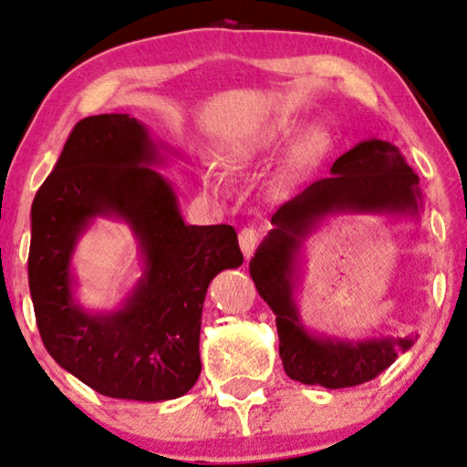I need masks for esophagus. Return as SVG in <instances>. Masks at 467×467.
<instances>
[{
	"instance_id": "34e87169",
	"label": "esophagus",
	"mask_w": 467,
	"mask_h": 467,
	"mask_svg": "<svg viewBox=\"0 0 467 467\" xmlns=\"http://www.w3.org/2000/svg\"><path fill=\"white\" fill-rule=\"evenodd\" d=\"M258 241H261V234H258L256 228H244L239 233V245H241V252H244L245 258H250L254 250H256Z\"/></svg>"
}]
</instances>
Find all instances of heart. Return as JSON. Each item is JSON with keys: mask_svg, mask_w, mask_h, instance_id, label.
Masks as SVG:
<instances>
[{"mask_svg": "<svg viewBox=\"0 0 467 467\" xmlns=\"http://www.w3.org/2000/svg\"><path fill=\"white\" fill-rule=\"evenodd\" d=\"M293 131V120H288L285 116L265 122V125L245 133L244 138H239L230 146L226 155L228 168H237L241 163H247L252 159L275 150L277 146H282L291 138ZM329 150H332V133L326 127H310L293 144L291 155H288V161L285 165V181L302 179L327 157ZM202 181L213 190H222L226 185V176L213 161H202Z\"/></svg>", "mask_w": 467, "mask_h": 467, "instance_id": "obj_1", "label": "heart"}]
</instances>
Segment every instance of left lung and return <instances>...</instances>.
I'll return each instance as SVG.
<instances>
[{
  "instance_id": "obj_1",
  "label": "left lung",
  "mask_w": 467,
  "mask_h": 467,
  "mask_svg": "<svg viewBox=\"0 0 467 467\" xmlns=\"http://www.w3.org/2000/svg\"><path fill=\"white\" fill-rule=\"evenodd\" d=\"M327 179L306 187L271 217L274 228L250 261L256 291L275 315L280 358L286 375L329 390L375 379L416 336H373L347 340L306 329L295 304L304 241L329 215H411L422 209L420 179L397 146L364 140L336 159Z\"/></svg>"
}]
</instances>
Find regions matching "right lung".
Segmentation results:
<instances>
[{
    "instance_id": "1",
    "label": "right lung",
    "mask_w": 467,
    "mask_h": 467,
    "mask_svg": "<svg viewBox=\"0 0 467 467\" xmlns=\"http://www.w3.org/2000/svg\"><path fill=\"white\" fill-rule=\"evenodd\" d=\"M163 155L138 118L101 114L70 131L32 202L27 275L49 356L111 399H179L198 381L200 326L211 280L244 263L233 226L185 223ZM97 216L132 228L145 271L120 309L76 302V241Z\"/></svg>"
}]
</instances>
